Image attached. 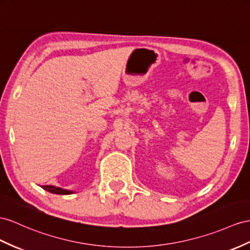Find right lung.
<instances>
[{
    "instance_id": "add662e5",
    "label": "right lung",
    "mask_w": 250,
    "mask_h": 250,
    "mask_svg": "<svg viewBox=\"0 0 250 250\" xmlns=\"http://www.w3.org/2000/svg\"><path fill=\"white\" fill-rule=\"evenodd\" d=\"M44 190H46L50 193H55V194H72L73 191H68L65 189H62L59 187H55V186H42Z\"/></svg>"
}]
</instances>
